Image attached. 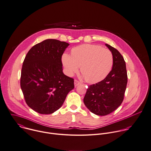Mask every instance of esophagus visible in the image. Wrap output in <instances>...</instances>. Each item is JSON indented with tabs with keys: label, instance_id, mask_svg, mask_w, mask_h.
I'll return each instance as SVG.
<instances>
[{
	"label": "esophagus",
	"instance_id": "1",
	"mask_svg": "<svg viewBox=\"0 0 151 151\" xmlns=\"http://www.w3.org/2000/svg\"><path fill=\"white\" fill-rule=\"evenodd\" d=\"M74 84H75V86H77L78 85H79V84H81V82H80L79 81H78V80L75 79V80L74 81Z\"/></svg>",
	"mask_w": 151,
	"mask_h": 151
}]
</instances>
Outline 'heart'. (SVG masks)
<instances>
[{
    "instance_id": "obj_1",
    "label": "heart",
    "mask_w": 151,
    "mask_h": 151,
    "mask_svg": "<svg viewBox=\"0 0 151 151\" xmlns=\"http://www.w3.org/2000/svg\"><path fill=\"white\" fill-rule=\"evenodd\" d=\"M62 61L68 75L72 76L81 66L85 81L96 83L109 74L113 66L114 57L111 50L101 46L84 44L73 47L71 56L63 53Z\"/></svg>"
}]
</instances>
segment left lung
Returning a JSON list of instances; mask_svg holds the SVG:
<instances>
[{
  "label": "left lung",
  "mask_w": 151,
  "mask_h": 151,
  "mask_svg": "<svg viewBox=\"0 0 151 151\" xmlns=\"http://www.w3.org/2000/svg\"><path fill=\"white\" fill-rule=\"evenodd\" d=\"M106 46L114 57L111 71L102 81L89 85L83 102L93 114L107 115L116 110L122 103L128 82L125 61L120 52L108 44Z\"/></svg>",
  "instance_id": "1"
}]
</instances>
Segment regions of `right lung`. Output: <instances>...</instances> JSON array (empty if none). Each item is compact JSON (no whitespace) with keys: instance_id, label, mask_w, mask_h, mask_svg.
<instances>
[{"instance_id":"obj_1","label":"right lung","mask_w":151,"mask_h":151,"mask_svg":"<svg viewBox=\"0 0 151 151\" xmlns=\"http://www.w3.org/2000/svg\"><path fill=\"white\" fill-rule=\"evenodd\" d=\"M69 43L46 39L33 46L24 59L20 87L27 105L40 114H51L74 88V79L62 72V56Z\"/></svg>"}]
</instances>
